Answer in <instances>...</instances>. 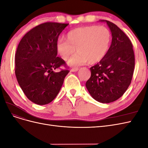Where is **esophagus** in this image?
<instances>
[{
    "mask_svg": "<svg viewBox=\"0 0 148 148\" xmlns=\"http://www.w3.org/2000/svg\"><path fill=\"white\" fill-rule=\"evenodd\" d=\"M78 68H77V67H75V68H72L71 69V70H70V71H71V72H74V71H78Z\"/></svg>",
    "mask_w": 148,
    "mask_h": 148,
    "instance_id": "1",
    "label": "esophagus"
}]
</instances>
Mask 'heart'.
<instances>
[{"label":"heart","mask_w":148,"mask_h":148,"mask_svg":"<svg viewBox=\"0 0 148 148\" xmlns=\"http://www.w3.org/2000/svg\"><path fill=\"white\" fill-rule=\"evenodd\" d=\"M109 29L103 26L90 25L76 28L66 35V40L56 42V50L61 58L71 66L83 65L88 62L94 64L104 59L108 52L111 42Z\"/></svg>","instance_id":"obj_1"}]
</instances>
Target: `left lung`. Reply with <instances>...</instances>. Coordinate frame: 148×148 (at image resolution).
<instances>
[{"instance_id":"8db88e82","label":"left lung","mask_w":148,"mask_h":148,"mask_svg":"<svg viewBox=\"0 0 148 148\" xmlns=\"http://www.w3.org/2000/svg\"><path fill=\"white\" fill-rule=\"evenodd\" d=\"M101 21H106L111 31L112 43L104 59L90 68L91 77L86 86L96 101L110 103L119 99L130 84L135 54L131 41L117 25Z\"/></svg>"}]
</instances>
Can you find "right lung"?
Returning a JSON list of instances; mask_svg holds the SVG:
<instances>
[{"instance_id":"right-lung-1","label":"right lung","mask_w":148,"mask_h":148,"mask_svg":"<svg viewBox=\"0 0 148 148\" xmlns=\"http://www.w3.org/2000/svg\"><path fill=\"white\" fill-rule=\"evenodd\" d=\"M69 23L46 22L29 31L22 38L15 57V75L20 86L31 102L49 104L55 99L70 71L57 57L56 42ZM63 65L66 69L55 73Z\"/></svg>"}]
</instances>
